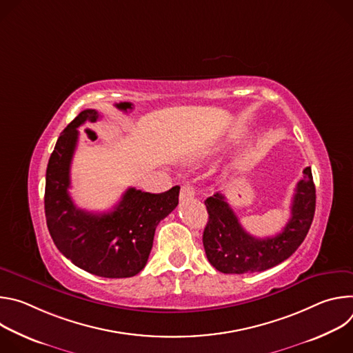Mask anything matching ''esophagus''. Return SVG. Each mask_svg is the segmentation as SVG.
<instances>
[{
	"mask_svg": "<svg viewBox=\"0 0 353 353\" xmlns=\"http://www.w3.org/2000/svg\"><path fill=\"white\" fill-rule=\"evenodd\" d=\"M195 194V190H194V185L190 184V183H185L181 185V190H180V199H188V198H192Z\"/></svg>",
	"mask_w": 353,
	"mask_h": 353,
	"instance_id": "obj_1",
	"label": "esophagus"
}]
</instances>
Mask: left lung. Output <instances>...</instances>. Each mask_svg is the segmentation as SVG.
<instances>
[{
    "mask_svg": "<svg viewBox=\"0 0 353 353\" xmlns=\"http://www.w3.org/2000/svg\"><path fill=\"white\" fill-rule=\"evenodd\" d=\"M208 223L203 243L208 261L223 274H251L270 270L289 259L303 243L316 211V187L312 169L303 170L296 185L290 219L283 230L271 237H254L240 225L223 194L205 199Z\"/></svg>",
    "mask_w": 353,
    "mask_h": 353,
    "instance_id": "8db88e82",
    "label": "left lung"
}]
</instances>
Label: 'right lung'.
Returning <instances> with one entry per match:
<instances>
[{
	"label": "right lung",
	"mask_w": 353,
	"mask_h": 353,
	"mask_svg": "<svg viewBox=\"0 0 353 353\" xmlns=\"http://www.w3.org/2000/svg\"><path fill=\"white\" fill-rule=\"evenodd\" d=\"M97 119L93 109L81 112L57 139L46 170V222L57 248L81 270L103 278H130L146 265L155 229L177 207L180 187L161 194L130 187L110 212L77 208L68 188L78 128Z\"/></svg>",
	"instance_id": "1"
}]
</instances>
